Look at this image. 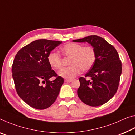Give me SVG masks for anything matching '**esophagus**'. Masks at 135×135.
I'll list each match as a JSON object with an SVG mask.
<instances>
[{"label":"esophagus","mask_w":135,"mask_h":135,"mask_svg":"<svg viewBox=\"0 0 135 135\" xmlns=\"http://www.w3.org/2000/svg\"><path fill=\"white\" fill-rule=\"evenodd\" d=\"M72 79H65V82H67V83H70V82H72Z\"/></svg>","instance_id":"34e87169"}]
</instances>
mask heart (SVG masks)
<instances>
[{
	"mask_svg": "<svg viewBox=\"0 0 135 135\" xmlns=\"http://www.w3.org/2000/svg\"><path fill=\"white\" fill-rule=\"evenodd\" d=\"M64 56L70 57L68 67L63 68L59 72V75L67 79L75 78L83 71H88L94 65L96 61V52L91 46H83L82 44L69 42L61 48ZM47 60L51 67L55 70L62 67V59L58 53L51 52Z\"/></svg>",
	"mask_w": 135,
	"mask_h": 135,
	"instance_id": "heart-1",
	"label": "heart"
}]
</instances>
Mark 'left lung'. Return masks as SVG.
<instances>
[{"mask_svg": "<svg viewBox=\"0 0 135 135\" xmlns=\"http://www.w3.org/2000/svg\"><path fill=\"white\" fill-rule=\"evenodd\" d=\"M74 42H87L96 52V61L85 78H79L78 89L79 98L85 104L98 106L106 103L117 93L122 72V64L116 49L97 35H90ZM90 77L91 80H86Z\"/></svg>", "mask_w": 135, "mask_h": 135, "instance_id": "1", "label": "left lung"}]
</instances>
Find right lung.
Segmentation results:
<instances>
[{
    "mask_svg": "<svg viewBox=\"0 0 135 135\" xmlns=\"http://www.w3.org/2000/svg\"><path fill=\"white\" fill-rule=\"evenodd\" d=\"M61 43L58 41L35 40L21 48L15 56L12 73L16 91L32 108L45 109L57 97L64 79L52 70L47 57L51 51ZM52 76L56 79L49 81Z\"/></svg>",
    "mask_w": 135,
    "mask_h": 135,
    "instance_id": "1",
    "label": "right lung"
}]
</instances>
